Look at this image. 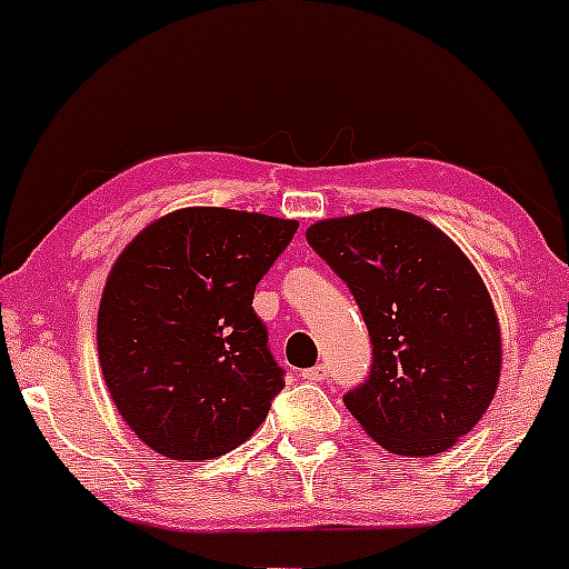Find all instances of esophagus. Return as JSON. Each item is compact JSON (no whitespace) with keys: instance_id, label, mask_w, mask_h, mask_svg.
<instances>
[{"instance_id":"1","label":"esophagus","mask_w":569,"mask_h":569,"mask_svg":"<svg viewBox=\"0 0 569 569\" xmlns=\"http://www.w3.org/2000/svg\"><path fill=\"white\" fill-rule=\"evenodd\" d=\"M302 380H307V382H323V380H329V367H326V363H318V367L305 369V371H302Z\"/></svg>"}]
</instances>
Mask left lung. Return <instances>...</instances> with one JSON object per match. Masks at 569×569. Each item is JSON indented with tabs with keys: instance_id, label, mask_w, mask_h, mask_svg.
Listing matches in <instances>:
<instances>
[{
	"instance_id": "left-lung-1",
	"label": "left lung",
	"mask_w": 569,
	"mask_h": 569,
	"mask_svg": "<svg viewBox=\"0 0 569 569\" xmlns=\"http://www.w3.org/2000/svg\"><path fill=\"white\" fill-rule=\"evenodd\" d=\"M307 243L348 283L369 329V377L345 407L388 452H447L500 382L498 316L471 259L439 227L396 208L323 219Z\"/></svg>"
}]
</instances>
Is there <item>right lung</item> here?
I'll list each match as a JSON object with an SVG mask.
<instances>
[{"label": "right lung", "instance_id": "obj_1", "mask_svg": "<svg viewBox=\"0 0 569 569\" xmlns=\"http://www.w3.org/2000/svg\"><path fill=\"white\" fill-rule=\"evenodd\" d=\"M297 227L181 208L117 257L98 307V361L122 420L158 455L211 460L264 422L283 369L251 302Z\"/></svg>", "mask_w": 569, "mask_h": 569}]
</instances>
